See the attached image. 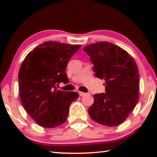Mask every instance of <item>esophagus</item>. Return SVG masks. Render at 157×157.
<instances>
[{"instance_id":"esophagus-1","label":"esophagus","mask_w":157,"mask_h":157,"mask_svg":"<svg viewBox=\"0 0 157 157\" xmlns=\"http://www.w3.org/2000/svg\"><path fill=\"white\" fill-rule=\"evenodd\" d=\"M78 94H79V96H81L86 95V94H85V93H83V92H81V91H79V92H78Z\"/></svg>"}]
</instances>
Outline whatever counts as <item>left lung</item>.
<instances>
[{
	"instance_id": "8db88e82",
	"label": "left lung",
	"mask_w": 157,
	"mask_h": 157,
	"mask_svg": "<svg viewBox=\"0 0 157 157\" xmlns=\"http://www.w3.org/2000/svg\"><path fill=\"white\" fill-rule=\"evenodd\" d=\"M83 49L94 63L96 76L105 80L106 92L93 96L90 117L102 125L119 126L139 101V74L136 62L125 50L107 41L89 44Z\"/></svg>"
}]
</instances>
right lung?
I'll return each mask as SVG.
<instances>
[{"label":"right lung","instance_id":"add662e5","mask_svg":"<svg viewBox=\"0 0 157 157\" xmlns=\"http://www.w3.org/2000/svg\"><path fill=\"white\" fill-rule=\"evenodd\" d=\"M81 45L47 41L29 53L18 73V87L25 110L38 125L53 128L66 121L71 104L78 98L74 91L58 90L68 81L66 68Z\"/></svg>","mask_w":157,"mask_h":157}]
</instances>
